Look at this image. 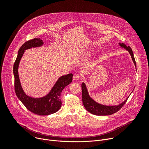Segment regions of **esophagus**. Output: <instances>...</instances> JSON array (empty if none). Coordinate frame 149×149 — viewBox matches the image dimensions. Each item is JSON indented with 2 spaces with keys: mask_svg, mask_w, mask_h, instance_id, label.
I'll return each instance as SVG.
<instances>
[{
  "mask_svg": "<svg viewBox=\"0 0 149 149\" xmlns=\"http://www.w3.org/2000/svg\"><path fill=\"white\" fill-rule=\"evenodd\" d=\"M80 78H81V76L79 74H75L74 75V76H73V79L74 80H75V81H77V80H80Z\"/></svg>",
  "mask_w": 149,
  "mask_h": 149,
  "instance_id": "1",
  "label": "esophagus"
}]
</instances>
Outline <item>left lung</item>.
<instances>
[{"mask_svg": "<svg viewBox=\"0 0 149 149\" xmlns=\"http://www.w3.org/2000/svg\"><path fill=\"white\" fill-rule=\"evenodd\" d=\"M119 45L122 47L126 49L130 53L131 57L134 61L135 67H136V61L135 60V57L133 54V51L130 46H127L124 43H120ZM81 89H82V101L83 105L86 110L91 113L92 114L96 115H112L116 112H118L120 109L124 106V104L126 103L128 98L124 101L118 106H104L103 104H99L97 103L96 101L93 100L89 95L88 89L84 83H82L81 84Z\"/></svg>", "mask_w": 149, "mask_h": 149, "instance_id": "obj_1", "label": "left lung"}]
</instances>
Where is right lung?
I'll return each instance as SVG.
<instances>
[{
	"instance_id": "add662e5",
	"label": "right lung",
	"mask_w": 149,
	"mask_h": 149,
	"mask_svg": "<svg viewBox=\"0 0 149 149\" xmlns=\"http://www.w3.org/2000/svg\"><path fill=\"white\" fill-rule=\"evenodd\" d=\"M43 42L40 38H33L22 45L13 66L14 75V89L18 98L29 111L38 115H48L57 112L61 106V93L67 85L72 81V74L60 77L48 95L41 98H33L26 95L20 82L18 68L25 51L31 48L42 46Z\"/></svg>"
}]
</instances>
